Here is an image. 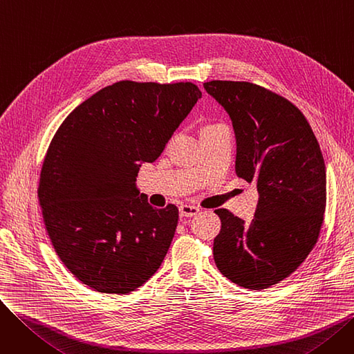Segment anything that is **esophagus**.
Wrapping results in <instances>:
<instances>
[{"label": "esophagus", "mask_w": 354, "mask_h": 354, "mask_svg": "<svg viewBox=\"0 0 354 354\" xmlns=\"http://www.w3.org/2000/svg\"><path fill=\"white\" fill-rule=\"evenodd\" d=\"M198 212H199V208L195 207V205H187V203H185V205H180V207H179V214H180V216L191 218V216L196 215Z\"/></svg>", "instance_id": "esophagus-1"}]
</instances>
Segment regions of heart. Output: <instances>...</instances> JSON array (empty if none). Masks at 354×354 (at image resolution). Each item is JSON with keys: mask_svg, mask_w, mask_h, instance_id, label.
Wrapping results in <instances>:
<instances>
[{"mask_svg": "<svg viewBox=\"0 0 354 354\" xmlns=\"http://www.w3.org/2000/svg\"><path fill=\"white\" fill-rule=\"evenodd\" d=\"M211 126H214V124H211ZM207 127H209V126H207Z\"/></svg>", "mask_w": 354, "mask_h": 354, "instance_id": "heart-1", "label": "heart"}]
</instances>
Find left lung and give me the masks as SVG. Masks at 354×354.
Returning <instances> with one entry per match:
<instances>
[{"label": "left lung", "mask_w": 354, "mask_h": 354, "mask_svg": "<svg viewBox=\"0 0 354 354\" xmlns=\"http://www.w3.org/2000/svg\"><path fill=\"white\" fill-rule=\"evenodd\" d=\"M203 87L232 120L236 175L259 192L250 224L215 209V264L234 284L264 290L286 280L317 244L327 195L320 145L300 109L263 86L212 80Z\"/></svg>", "instance_id": "obj_1"}]
</instances>
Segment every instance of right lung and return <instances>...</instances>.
<instances>
[{"label":"right lung","mask_w":354,"mask_h":354,"mask_svg":"<svg viewBox=\"0 0 354 354\" xmlns=\"http://www.w3.org/2000/svg\"><path fill=\"white\" fill-rule=\"evenodd\" d=\"M201 97L191 82L122 80L79 104L54 133L37 195L55 252L87 287L127 294L160 267L179 211L149 205L135 180Z\"/></svg>","instance_id":"right-lung-1"}]
</instances>
